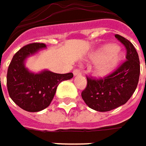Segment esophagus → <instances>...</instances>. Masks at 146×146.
I'll return each mask as SVG.
<instances>
[{
    "label": "esophagus",
    "instance_id": "34e87169",
    "mask_svg": "<svg viewBox=\"0 0 146 146\" xmlns=\"http://www.w3.org/2000/svg\"><path fill=\"white\" fill-rule=\"evenodd\" d=\"M73 75L74 76H81L82 73L81 71H80V69H74L73 70Z\"/></svg>",
    "mask_w": 146,
    "mask_h": 146
}]
</instances>
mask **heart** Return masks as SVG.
I'll list each match as a JSON object with an SVG mask.
<instances>
[{"mask_svg": "<svg viewBox=\"0 0 146 146\" xmlns=\"http://www.w3.org/2000/svg\"><path fill=\"white\" fill-rule=\"evenodd\" d=\"M124 58V53L112 44H106L97 51L92 57L93 62H100L94 69V74L98 78H105L112 73Z\"/></svg>", "mask_w": 146, "mask_h": 146, "instance_id": "b5f03b06", "label": "heart"}]
</instances>
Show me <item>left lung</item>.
Here are the masks:
<instances>
[{"mask_svg":"<svg viewBox=\"0 0 146 146\" xmlns=\"http://www.w3.org/2000/svg\"><path fill=\"white\" fill-rule=\"evenodd\" d=\"M126 48V61L116 72L104 79L88 78L82 98L88 107L98 111H109L126 103L136 89L140 77L139 56L133 44L124 37L116 35Z\"/></svg>","mask_w":146,"mask_h":146,"instance_id":"1","label":"left lung"}]
</instances>
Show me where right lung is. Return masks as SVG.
Here are the masks:
<instances>
[{
  "label": "right lung",
  "instance_id": "1",
  "mask_svg": "<svg viewBox=\"0 0 146 146\" xmlns=\"http://www.w3.org/2000/svg\"><path fill=\"white\" fill-rule=\"evenodd\" d=\"M44 48L46 45L40 43L24 46L13 56L8 68L9 95L17 106L30 112L40 111L48 107L58 84L73 77L72 73L60 74L48 69L38 73L30 71L25 65L27 59Z\"/></svg>",
  "mask_w": 146,
  "mask_h": 146
}]
</instances>
